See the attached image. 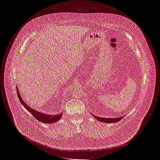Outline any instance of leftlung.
<instances>
[{
	"mask_svg": "<svg viewBox=\"0 0 160 160\" xmlns=\"http://www.w3.org/2000/svg\"><path fill=\"white\" fill-rule=\"evenodd\" d=\"M93 116H94V118L95 119H97L100 122H106V123H114V122H118L123 118V116H122V117L117 118H101V117H98L95 115H93Z\"/></svg>",
	"mask_w": 160,
	"mask_h": 160,
	"instance_id": "8db88e82",
	"label": "left lung"
}]
</instances>
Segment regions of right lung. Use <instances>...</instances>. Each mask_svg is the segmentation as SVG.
Instances as JSON below:
<instances>
[{"instance_id":"obj_1","label":"right lung","mask_w":160,"mask_h":160,"mask_svg":"<svg viewBox=\"0 0 160 160\" xmlns=\"http://www.w3.org/2000/svg\"><path fill=\"white\" fill-rule=\"evenodd\" d=\"M17 95H18V99L20 100V102L22 104L23 106L24 107V108H26V109H27L34 116V118H35L39 121L42 123H52L53 122H57L61 119L62 113L61 114L51 115V114H45L41 112H39L38 111H36L35 110H34L33 108H32L28 106V105H27V104H26L25 102L23 101V99L22 98L20 94L18 91L17 86Z\"/></svg>"}]
</instances>
